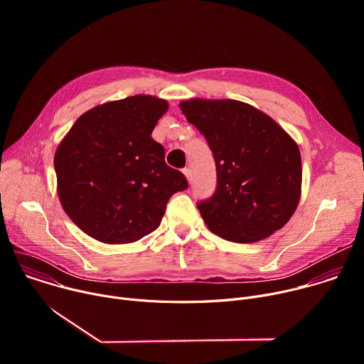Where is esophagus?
I'll return each instance as SVG.
<instances>
[{"instance_id":"1","label":"esophagus","mask_w":364,"mask_h":364,"mask_svg":"<svg viewBox=\"0 0 364 364\" xmlns=\"http://www.w3.org/2000/svg\"><path fill=\"white\" fill-rule=\"evenodd\" d=\"M183 173H184V176H186V178L188 180V183L191 181V178H193V173H191V170L190 168H184L183 170Z\"/></svg>"}]
</instances>
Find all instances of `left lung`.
I'll use <instances>...</instances> for the list:
<instances>
[{
    "label": "left lung",
    "instance_id": "8db88e82",
    "mask_svg": "<svg viewBox=\"0 0 364 364\" xmlns=\"http://www.w3.org/2000/svg\"><path fill=\"white\" fill-rule=\"evenodd\" d=\"M180 109L204 135L216 163V191L197 203L207 228L236 243L282 229L301 197L296 142L271 117L240 100L190 99Z\"/></svg>",
    "mask_w": 364,
    "mask_h": 364
}]
</instances>
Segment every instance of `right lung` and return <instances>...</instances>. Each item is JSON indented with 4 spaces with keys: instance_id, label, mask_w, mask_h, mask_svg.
I'll use <instances>...</instances> for the list:
<instances>
[{
    "instance_id": "obj_1",
    "label": "right lung",
    "mask_w": 364,
    "mask_h": 364,
    "mask_svg": "<svg viewBox=\"0 0 364 364\" xmlns=\"http://www.w3.org/2000/svg\"><path fill=\"white\" fill-rule=\"evenodd\" d=\"M164 99L135 95L85 112L55 155L66 215L103 243H131L161 223L170 197L188 187L168 167L151 134L167 112Z\"/></svg>"
}]
</instances>
